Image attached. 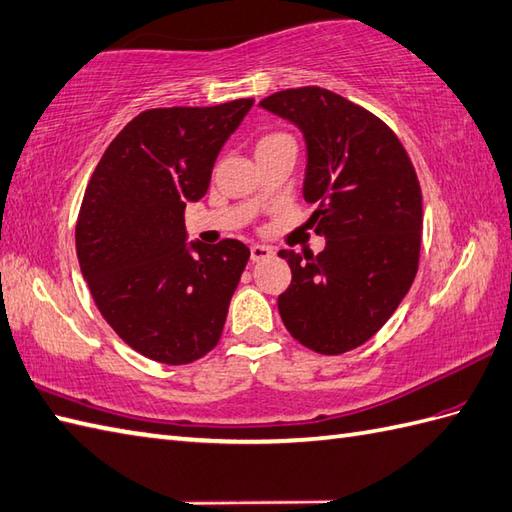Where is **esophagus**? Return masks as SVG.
<instances>
[{
  "label": "esophagus",
  "instance_id": "1",
  "mask_svg": "<svg viewBox=\"0 0 512 512\" xmlns=\"http://www.w3.org/2000/svg\"><path fill=\"white\" fill-rule=\"evenodd\" d=\"M276 252H274V247H269V245H252L249 247V258H252V263H260V260H265V258H269V256H274Z\"/></svg>",
  "mask_w": 512,
  "mask_h": 512
}]
</instances>
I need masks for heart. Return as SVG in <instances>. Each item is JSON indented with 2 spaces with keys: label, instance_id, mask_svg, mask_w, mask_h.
I'll use <instances>...</instances> for the list:
<instances>
[{
  "label": "heart",
  "instance_id": "b5f03b06",
  "mask_svg": "<svg viewBox=\"0 0 512 512\" xmlns=\"http://www.w3.org/2000/svg\"><path fill=\"white\" fill-rule=\"evenodd\" d=\"M278 140H289V138H287V135H282V133H271V135H265V138H260L258 146H265V144L278 142Z\"/></svg>",
  "mask_w": 512,
  "mask_h": 512
}]
</instances>
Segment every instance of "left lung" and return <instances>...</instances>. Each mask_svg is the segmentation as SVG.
<instances>
[{"mask_svg": "<svg viewBox=\"0 0 512 512\" xmlns=\"http://www.w3.org/2000/svg\"><path fill=\"white\" fill-rule=\"evenodd\" d=\"M260 107L300 129L302 195L317 203V256L282 249L291 285L278 298L287 331L320 355H342L399 309L418 271L423 195L399 138L370 111L322 87L285 89Z\"/></svg>", "mask_w": 512, "mask_h": 512, "instance_id": "1", "label": "left lung"}]
</instances>
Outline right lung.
<instances>
[{"mask_svg": "<svg viewBox=\"0 0 512 512\" xmlns=\"http://www.w3.org/2000/svg\"><path fill=\"white\" fill-rule=\"evenodd\" d=\"M252 105L142 111L87 184L76 223L83 278L122 342L153 361L184 366L221 339L249 249L236 238L186 243L184 210L208 192L223 144Z\"/></svg>", "mask_w": 512, "mask_h": 512, "instance_id": "obj_1", "label": "right lung"}]
</instances>
